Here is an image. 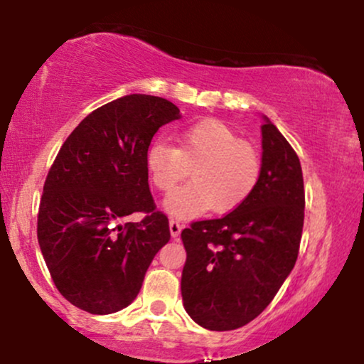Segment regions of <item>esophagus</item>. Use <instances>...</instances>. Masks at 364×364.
I'll return each mask as SVG.
<instances>
[{
    "instance_id": "obj_1",
    "label": "esophagus",
    "mask_w": 364,
    "mask_h": 364,
    "mask_svg": "<svg viewBox=\"0 0 364 364\" xmlns=\"http://www.w3.org/2000/svg\"><path fill=\"white\" fill-rule=\"evenodd\" d=\"M181 229H183V224L179 223V220H176V219H171V220H169V231H171V236H173V237H178V236H179V232H181Z\"/></svg>"
}]
</instances>
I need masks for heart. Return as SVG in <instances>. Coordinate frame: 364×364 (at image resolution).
Segmentation results:
<instances>
[{"mask_svg": "<svg viewBox=\"0 0 364 364\" xmlns=\"http://www.w3.org/2000/svg\"><path fill=\"white\" fill-rule=\"evenodd\" d=\"M176 147L154 141L145 154L150 181L171 193L188 176V183L166 200V210L179 219L196 217L210 208L228 214L241 207L260 179L257 150L223 121L203 119L176 133Z\"/></svg>", "mask_w": 364, "mask_h": 364, "instance_id": "b5f03b06", "label": "heart"}]
</instances>
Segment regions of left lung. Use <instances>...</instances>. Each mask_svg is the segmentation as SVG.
I'll return each mask as SVG.
<instances>
[{"label": "left lung", "mask_w": 364, "mask_h": 364, "mask_svg": "<svg viewBox=\"0 0 364 364\" xmlns=\"http://www.w3.org/2000/svg\"><path fill=\"white\" fill-rule=\"evenodd\" d=\"M253 193L220 219L183 229V306L200 327L235 330L269 306L294 269L304 220L299 159L267 116Z\"/></svg>", "instance_id": "8db88e82"}]
</instances>
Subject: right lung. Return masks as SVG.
<instances>
[{"instance_id": "right-lung-1", "label": "right lung", "mask_w": 364, "mask_h": 364, "mask_svg": "<svg viewBox=\"0 0 364 364\" xmlns=\"http://www.w3.org/2000/svg\"><path fill=\"white\" fill-rule=\"evenodd\" d=\"M168 99L132 94L90 112L61 145L44 183L37 240L58 291L92 315L127 308L169 241L156 210L145 154L162 124L179 119ZM144 211L140 223L121 225Z\"/></svg>"}]
</instances>
